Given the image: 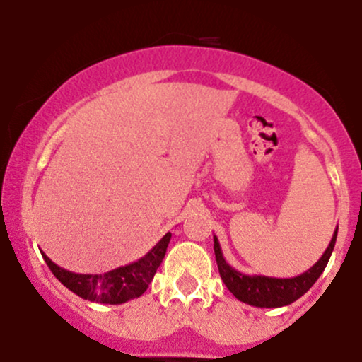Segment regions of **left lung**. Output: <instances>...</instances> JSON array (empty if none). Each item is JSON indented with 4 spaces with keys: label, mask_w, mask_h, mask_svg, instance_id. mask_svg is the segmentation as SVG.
Wrapping results in <instances>:
<instances>
[{
    "label": "left lung",
    "mask_w": 362,
    "mask_h": 362,
    "mask_svg": "<svg viewBox=\"0 0 362 362\" xmlns=\"http://www.w3.org/2000/svg\"><path fill=\"white\" fill-rule=\"evenodd\" d=\"M337 230L339 228H335L330 245L327 247L325 253L320 257L317 264L306 272H303L301 276L289 277V279H277V277L267 276H247V274L235 271L224 260L221 247H219L218 238L214 236V253L219 276H221L226 288L235 294L236 300L247 303V305L257 306V308H279V306L291 305L293 301L300 300L303 294L317 282L320 274L325 271L332 252H334L335 240H337Z\"/></svg>",
    "instance_id": "obj_1"
}]
</instances>
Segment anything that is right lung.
Wrapping results in <instances>:
<instances>
[{"mask_svg":"<svg viewBox=\"0 0 362 362\" xmlns=\"http://www.w3.org/2000/svg\"><path fill=\"white\" fill-rule=\"evenodd\" d=\"M170 238L172 233H167L138 262L105 274H74L54 264L45 253H42V257L56 279H59L61 284H64L83 300L103 303V305H122L129 300L139 298L148 289L156 269L165 259Z\"/></svg>","mask_w":362,"mask_h":362,"instance_id":"obj_1","label":"right lung"}]
</instances>
